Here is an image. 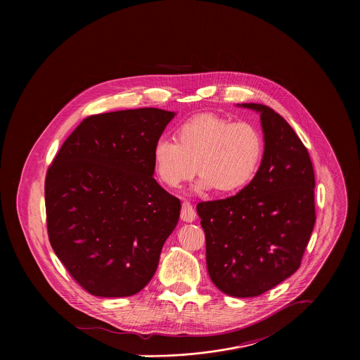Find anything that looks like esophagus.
Segmentation results:
<instances>
[{"label":"esophagus","mask_w":360,"mask_h":360,"mask_svg":"<svg viewBox=\"0 0 360 360\" xmlns=\"http://www.w3.org/2000/svg\"><path fill=\"white\" fill-rule=\"evenodd\" d=\"M195 216H197V213H195V210H194L193 205H191L190 202L184 201V202H183V205H181V213H180L181 220L191 223V221H194V220H195Z\"/></svg>","instance_id":"obj_1"}]
</instances>
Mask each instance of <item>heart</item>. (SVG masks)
Instances as JSON below:
<instances>
[{
    "label": "heart",
    "mask_w": 360,
    "mask_h": 360,
    "mask_svg": "<svg viewBox=\"0 0 360 360\" xmlns=\"http://www.w3.org/2000/svg\"><path fill=\"white\" fill-rule=\"evenodd\" d=\"M176 137H162L153 147L155 173L169 187H179L198 167V191L216 187L223 194L238 193L255 177L264 151L257 126L216 115L191 117Z\"/></svg>",
    "instance_id": "b5f03b06"
}]
</instances>
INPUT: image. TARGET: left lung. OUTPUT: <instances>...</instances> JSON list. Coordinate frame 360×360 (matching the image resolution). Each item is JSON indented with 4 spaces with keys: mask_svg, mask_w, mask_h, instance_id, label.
I'll use <instances>...</instances> for the list:
<instances>
[{
    "mask_svg": "<svg viewBox=\"0 0 360 360\" xmlns=\"http://www.w3.org/2000/svg\"><path fill=\"white\" fill-rule=\"evenodd\" d=\"M257 110L264 153L252 181L237 195L197 205L213 284L237 298L257 297L294 274L314 227V172L307 147L287 120Z\"/></svg>",
    "mask_w": 360,
    "mask_h": 360,
    "instance_id": "8db88e82",
    "label": "left lung"
}]
</instances>
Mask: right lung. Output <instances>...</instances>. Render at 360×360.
<instances>
[{"label": "right lung", "mask_w": 360, "mask_h": 360, "mask_svg": "<svg viewBox=\"0 0 360 360\" xmlns=\"http://www.w3.org/2000/svg\"><path fill=\"white\" fill-rule=\"evenodd\" d=\"M174 115L140 108L89 116L49 167L52 250L91 295L130 297L154 276L181 209L153 176V147Z\"/></svg>", "instance_id": "add662e5"}]
</instances>
